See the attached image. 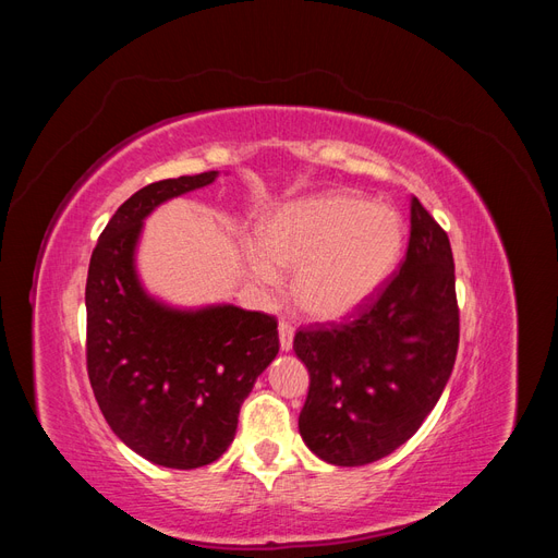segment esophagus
Returning a JSON list of instances; mask_svg holds the SVG:
<instances>
[{
	"label": "esophagus",
	"mask_w": 558,
	"mask_h": 558,
	"mask_svg": "<svg viewBox=\"0 0 558 558\" xmlns=\"http://www.w3.org/2000/svg\"><path fill=\"white\" fill-rule=\"evenodd\" d=\"M293 337H295L293 326L286 324V320H281V324H279V344H281V351H291L293 349Z\"/></svg>",
	"instance_id": "obj_1"
}]
</instances>
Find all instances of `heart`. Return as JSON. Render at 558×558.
<instances>
[{
    "label": "heart",
    "instance_id": "1",
    "mask_svg": "<svg viewBox=\"0 0 558 558\" xmlns=\"http://www.w3.org/2000/svg\"><path fill=\"white\" fill-rule=\"evenodd\" d=\"M398 209L359 193L324 191L269 209L258 244L242 246L253 283L272 289L279 272H295L293 300L316 320L359 312L393 277L404 251Z\"/></svg>",
    "mask_w": 558,
    "mask_h": 558
}]
</instances>
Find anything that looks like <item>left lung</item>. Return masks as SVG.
I'll return each instance as SVG.
<instances>
[{"label":"left lung","mask_w":558,"mask_h":558,"mask_svg":"<svg viewBox=\"0 0 558 558\" xmlns=\"http://www.w3.org/2000/svg\"><path fill=\"white\" fill-rule=\"evenodd\" d=\"M410 246L381 295L344 326L298 330L310 393L298 428L320 461L353 468L396 451L440 400L459 351L447 232L412 197Z\"/></svg>","instance_id":"1"}]
</instances>
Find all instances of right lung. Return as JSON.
<instances>
[{
  "label": "right lung",
  "mask_w": 558,
  "mask_h": 558,
  "mask_svg": "<svg viewBox=\"0 0 558 558\" xmlns=\"http://www.w3.org/2000/svg\"><path fill=\"white\" fill-rule=\"evenodd\" d=\"M216 177L144 185L111 216L88 267L86 353L95 400L118 440L162 468L214 463L234 440L253 384L279 353L275 316L230 302L174 307L140 279L146 218Z\"/></svg>",
  "instance_id": "add662e5"
}]
</instances>
